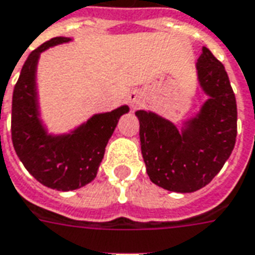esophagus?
I'll list each match as a JSON object with an SVG mask.
<instances>
[{"label": "esophagus", "mask_w": 255, "mask_h": 255, "mask_svg": "<svg viewBox=\"0 0 255 255\" xmlns=\"http://www.w3.org/2000/svg\"><path fill=\"white\" fill-rule=\"evenodd\" d=\"M128 102L131 105V108L136 109V108H139L140 105H142V95L138 91H133V92H131L128 95Z\"/></svg>", "instance_id": "34e87169"}]
</instances>
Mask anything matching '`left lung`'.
<instances>
[{
    "label": "left lung",
    "mask_w": 255,
    "mask_h": 255,
    "mask_svg": "<svg viewBox=\"0 0 255 255\" xmlns=\"http://www.w3.org/2000/svg\"><path fill=\"white\" fill-rule=\"evenodd\" d=\"M199 81L210 99L179 132L172 123L138 110L140 150L153 183L171 192L202 189L224 167L236 142L238 108L227 70L203 47L197 60Z\"/></svg>",
    "instance_id": "8db88e82"
}]
</instances>
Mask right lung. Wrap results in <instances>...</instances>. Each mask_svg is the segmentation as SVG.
<instances>
[{
    "label": "right lung",
    "instance_id": "add662e5",
    "mask_svg": "<svg viewBox=\"0 0 255 255\" xmlns=\"http://www.w3.org/2000/svg\"><path fill=\"white\" fill-rule=\"evenodd\" d=\"M69 40L55 37L28 55L13 88L10 120L12 143L23 165L38 182L63 192L78 189L97 177L108 140L128 112V106H122L91 117L70 135H47L38 120L35 66L42 51Z\"/></svg>",
    "mask_w": 255,
    "mask_h": 255
}]
</instances>
